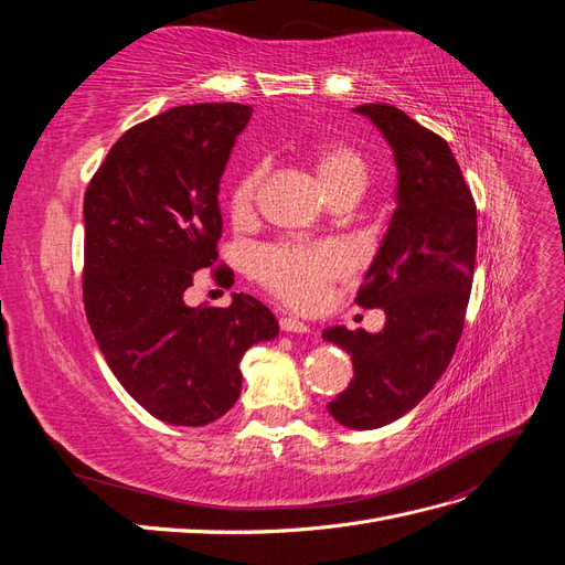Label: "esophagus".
Returning a JSON list of instances; mask_svg holds the SVG:
<instances>
[{"instance_id": "34e87169", "label": "esophagus", "mask_w": 565, "mask_h": 565, "mask_svg": "<svg viewBox=\"0 0 565 565\" xmlns=\"http://www.w3.org/2000/svg\"><path fill=\"white\" fill-rule=\"evenodd\" d=\"M280 330H282V332H292V334H306V332H311L309 324L301 322L299 318H292V316L280 318Z\"/></svg>"}]
</instances>
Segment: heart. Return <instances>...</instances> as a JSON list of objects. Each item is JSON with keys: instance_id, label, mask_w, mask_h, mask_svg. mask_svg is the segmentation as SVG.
Returning a JSON list of instances; mask_svg holds the SVG:
<instances>
[{"instance_id": "1", "label": "heart", "mask_w": 565, "mask_h": 565, "mask_svg": "<svg viewBox=\"0 0 565 565\" xmlns=\"http://www.w3.org/2000/svg\"><path fill=\"white\" fill-rule=\"evenodd\" d=\"M311 167L324 193L349 183L363 188L367 177L361 152L341 139L318 141L311 150ZM262 177L264 169L252 167L233 183L228 204L235 218H245L252 212ZM252 270L266 292L289 309L311 311L328 287L351 270V254L339 243H276L254 254Z\"/></svg>"}]
</instances>
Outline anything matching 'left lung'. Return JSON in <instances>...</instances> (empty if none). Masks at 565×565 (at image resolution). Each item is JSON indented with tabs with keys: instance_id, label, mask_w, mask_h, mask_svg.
Returning a JSON list of instances; mask_svg holds the SVG:
<instances>
[{
	"instance_id": "8db88e82",
	"label": "left lung",
	"mask_w": 565,
	"mask_h": 565,
	"mask_svg": "<svg viewBox=\"0 0 565 565\" xmlns=\"http://www.w3.org/2000/svg\"><path fill=\"white\" fill-rule=\"evenodd\" d=\"M393 148L398 204L355 303L384 309V330L330 328L351 353L353 380L328 403L351 429H377L409 413L452 361L465 330L476 262V202L446 139L388 104H363Z\"/></svg>"
}]
</instances>
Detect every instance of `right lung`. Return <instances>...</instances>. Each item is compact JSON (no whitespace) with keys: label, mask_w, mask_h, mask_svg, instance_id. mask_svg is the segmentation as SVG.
Listing matches in <instances>:
<instances>
[{"label":"right lung","mask_w":565,"mask_h":565,"mask_svg":"<svg viewBox=\"0 0 565 565\" xmlns=\"http://www.w3.org/2000/svg\"><path fill=\"white\" fill-rule=\"evenodd\" d=\"M252 117L243 104L179 106L127 129L84 193V311L108 367L152 417L204 426L241 396V361L278 334L262 301L185 306L218 259V183ZM228 266L212 268L226 280Z\"/></svg>","instance_id":"obj_1"}]
</instances>
